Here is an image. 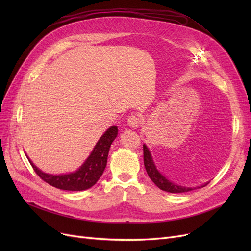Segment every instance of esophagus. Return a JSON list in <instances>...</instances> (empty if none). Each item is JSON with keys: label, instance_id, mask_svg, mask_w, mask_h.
Segmentation results:
<instances>
[{"label": "esophagus", "instance_id": "34e87169", "mask_svg": "<svg viewBox=\"0 0 251 251\" xmlns=\"http://www.w3.org/2000/svg\"><path fill=\"white\" fill-rule=\"evenodd\" d=\"M127 125L130 127L137 128L140 126V119L137 116L132 115L127 118Z\"/></svg>", "mask_w": 251, "mask_h": 251}]
</instances>
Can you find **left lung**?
I'll use <instances>...</instances> for the list:
<instances>
[{
    "mask_svg": "<svg viewBox=\"0 0 251 251\" xmlns=\"http://www.w3.org/2000/svg\"><path fill=\"white\" fill-rule=\"evenodd\" d=\"M143 162H144V166H146L147 173L149 175V177L151 178V180L154 182V183L164 192L168 193H172V194H178V193H186V192H191L193 189L196 188H200V187H204L208 184L205 183L203 185L197 186V187H186V186H182V185H178L174 182L170 181L168 178H165L163 175L159 172L156 168L155 162L153 160V157L151 155V151L148 149L147 144H143Z\"/></svg>",
    "mask_w": 251,
    "mask_h": 251,
    "instance_id": "left-lung-1",
    "label": "left lung"
}]
</instances>
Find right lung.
<instances>
[{"label":"right lung","instance_id":"right-lung-1","mask_svg":"<svg viewBox=\"0 0 251 251\" xmlns=\"http://www.w3.org/2000/svg\"><path fill=\"white\" fill-rule=\"evenodd\" d=\"M117 134L118 127L116 126L109 127L97 141L85 162L73 173L62 175L44 173L39 168H36L29 157L27 158L34 172L48 184L63 189V191H85V189L92 187L101 177L105 165H107L110 147L117 137Z\"/></svg>","mask_w":251,"mask_h":251}]
</instances>
